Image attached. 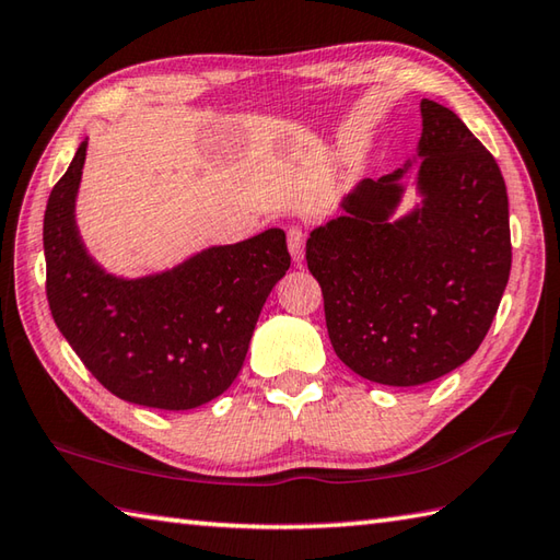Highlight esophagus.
I'll use <instances>...</instances> for the list:
<instances>
[{
	"mask_svg": "<svg viewBox=\"0 0 560 560\" xmlns=\"http://www.w3.org/2000/svg\"><path fill=\"white\" fill-rule=\"evenodd\" d=\"M289 252L295 265H301L305 257V230L303 228H289Z\"/></svg>",
	"mask_w": 560,
	"mask_h": 560,
	"instance_id": "obj_1",
	"label": "esophagus"
}]
</instances>
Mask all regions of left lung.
<instances>
[{
  "mask_svg": "<svg viewBox=\"0 0 560 560\" xmlns=\"http://www.w3.org/2000/svg\"><path fill=\"white\" fill-rule=\"evenodd\" d=\"M420 112L422 203L393 221L408 167L364 179L305 243L335 354L383 386H422L474 357L512 267L495 158L452 108L422 98Z\"/></svg>",
  "mask_w": 560,
  "mask_h": 560,
  "instance_id": "obj_1",
  "label": "left lung"
}]
</instances>
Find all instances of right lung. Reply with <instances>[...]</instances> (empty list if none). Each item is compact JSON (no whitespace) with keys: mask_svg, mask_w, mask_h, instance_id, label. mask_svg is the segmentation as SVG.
<instances>
[{"mask_svg":"<svg viewBox=\"0 0 560 560\" xmlns=\"http://www.w3.org/2000/svg\"><path fill=\"white\" fill-rule=\"evenodd\" d=\"M84 158L86 140L52 186L43 218L52 320L120 400L158 410L199 408L243 369L261 305L291 267L287 235L269 228L162 273L114 277L86 255L74 223Z\"/></svg>","mask_w":560,"mask_h":560,"instance_id":"add662e5","label":"right lung"}]
</instances>
